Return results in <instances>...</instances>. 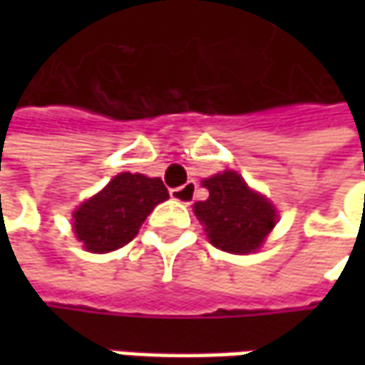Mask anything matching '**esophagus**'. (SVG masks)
<instances>
[{"label": "esophagus", "mask_w": 365, "mask_h": 365, "mask_svg": "<svg viewBox=\"0 0 365 365\" xmlns=\"http://www.w3.org/2000/svg\"><path fill=\"white\" fill-rule=\"evenodd\" d=\"M195 190H197V185L195 182H187V185H182V187H176V189L170 190V197L178 201V203H185L190 205L192 203V199H195Z\"/></svg>", "instance_id": "34e87169"}]
</instances>
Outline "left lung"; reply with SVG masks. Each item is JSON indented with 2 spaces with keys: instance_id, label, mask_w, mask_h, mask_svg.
<instances>
[{
  "instance_id": "obj_1",
  "label": "left lung",
  "mask_w": 365,
  "mask_h": 365,
  "mask_svg": "<svg viewBox=\"0 0 365 365\" xmlns=\"http://www.w3.org/2000/svg\"><path fill=\"white\" fill-rule=\"evenodd\" d=\"M203 187L209 197L192 205V211L205 225L209 242L230 254L259 250L278 219L272 203L233 170L205 178Z\"/></svg>"
}]
</instances>
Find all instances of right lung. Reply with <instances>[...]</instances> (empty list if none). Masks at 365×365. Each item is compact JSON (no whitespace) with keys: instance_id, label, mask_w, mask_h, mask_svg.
<instances>
[{"instance_id":"add662e5","label":"right lung","mask_w":365,"mask_h":365,"mask_svg":"<svg viewBox=\"0 0 365 365\" xmlns=\"http://www.w3.org/2000/svg\"><path fill=\"white\" fill-rule=\"evenodd\" d=\"M168 199L160 178L121 173L73 213V230L87 252L107 254L130 244L152 209Z\"/></svg>"}]
</instances>
